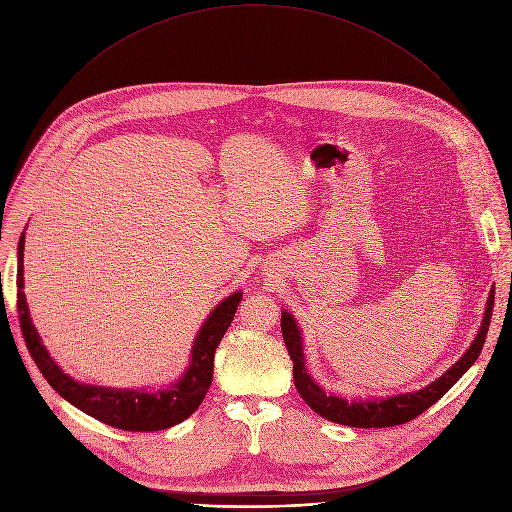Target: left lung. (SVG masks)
I'll return each instance as SVG.
<instances>
[{
	"label": "left lung",
	"mask_w": 512,
	"mask_h": 512,
	"mask_svg": "<svg viewBox=\"0 0 512 512\" xmlns=\"http://www.w3.org/2000/svg\"><path fill=\"white\" fill-rule=\"evenodd\" d=\"M492 308H494V286L490 290L488 302H486V312L482 327L470 345V349L463 353L445 374L429 384L423 390L408 392V394H398V396H388V398H374V400H345L335 394L324 392L308 374H306V363H304V351H302V335L294 316L290 312H282V335L288 347V353L294 361V386L302 400L322 418L327 421H333L337 425H347V427H357V429H382V427H396L404 425L418 414H423L427 408H431L451 386L466 374V371L474 365L478 359L488 327H490V318H492Z\"/></svg>",
	"instance_id": "left-lung-1"
}]
</instances>
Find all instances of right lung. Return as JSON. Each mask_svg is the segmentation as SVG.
I'll return each mask as SVG.
<instances>
[{
  "mask_svg": "<svg viewBox=\"0 0 512 512\" xmlns=\"http://www.w3.org/2000/svg\"><path fill=\"white\" fill-rule=\"evenodd\" d=\"M24 232L18 243V316L20 329L26 347L38 365L44 380L53 386L59 396L83 410L85 414L98 418V421L124 429V431H161L185 421L202 404L214 374V353L222 341L226 329L239 308L243 292L230 294L224 298L206 318L192 347L190 367L185 369L181 380L165 390L147 392L143 390H118L102 388L75 382L42 345L34 324L30 320L26 296H24Z\"/></svg>",
  "mask_w": 512,
  "mask_h": 512,
  "instance_id": "right-lung-1",
  "label": "right lung"
}]
</instances>
